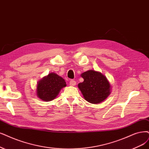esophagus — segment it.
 <instances>
[{
  "instance_id": "esophagus-1",
  "label": "esophagus",
  "mask_w": 149,
  "mask_h": 149,
  "mask_svg": "<svg viewBox=\"0 0 149 149\" xmlns=\"http://www.w3.org/2000/svg\"><path fill=\"white\" fill-rule=\"evenodd\" d=\"M69 84L70 86H74L76 85V81L74 80H70L69 81Z\"/></svg>"
}]
</instances>
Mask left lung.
<instances>
[{
    "instance_id": "obj_1",
    "label": "left lung",
    "mask_w": 149,
    "mask_h": 149,
    "mask_svg": "<svg viewBox=\"0 0 149 149\" xmlns=\"http://www.w3.org/2000/svg\"><path fill=\"white\" fill-rule=\"evenodd\" d=\"M84 81L79 84V88L85 100L92 104L103 101L109 95L111 85L104 75L93 70L85 72L81 75Z\"/></svg>"
}]
</instances>
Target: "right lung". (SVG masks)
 Returning <instances> with one entry per match:
<instances>
[{"mask_svg": "<svg viewBox=\"0 0 149 149\" xmlns=\"http://www.w3.org/2000/svg\"><path fill=\"white\" fill-rule=\"evenodd\" d=\"M65 86V81L61 77L51 73L38 82L37 96L43 101H52L56 97L60 90Z\"/></svg>", "mask_w": 149, "mask_h": 149, "instance_id": "add662e5", "label": "right lung"}]
</instances>
